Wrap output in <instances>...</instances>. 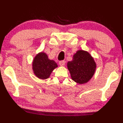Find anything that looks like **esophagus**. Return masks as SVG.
<instances>
[{"instance_id":"obj_1","label":"esophagus","mask_w":123,"mask_h":123,"mask_svg":"<svg viewBox=\"0 0 123 123\" xmlns=\"http://www.w3.org/2000/svg\"><path fill=\"white\" fill-rule=\"evenodd\" d=\"M59 64L60 66H64L65 65V62L64 60H62V61H60L59 62Z\"/></svg>"}]
</instances>
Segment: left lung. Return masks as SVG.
Wrapping results in <instances>:
<instances>
[{
    "instance_id": "left-lung-1",
    "label": "left lung",
    "mask_w": 123,
    "mask_h": 123,
    "mask_svg": "<svg viewBox=\"0 0 123 123\" xmlns=\"http://www.w3.org/2000/svg\"><path fill=\"white\" fill-rule=\"evenodd\" d=\"M67 67L72 80L77 83L83 84L93 76L96 64L88 52L78 50L73 55V60L68 62Z\"/></svg>"
}]
</instances>
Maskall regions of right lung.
Returning <instances> with one entry per match:
<instances>
[{
	"label": "right lung",
	"mask_w": 123,
	"mask_h": 123,
	"mask_svg": "<svg viewBox=\"0 0 123 123\" xmlns=\"http://www.w3.org/2000/svg\"><path fill=\"white\" fill-rule=\"evenodd\" d=\"M58 65L53 60L49 59L45 53H40L35 56L32 63L33 73L38 78L45 80L48 78L53 70Z\"/></svg>",
	"instance_id": "1"
}]
</instances>
